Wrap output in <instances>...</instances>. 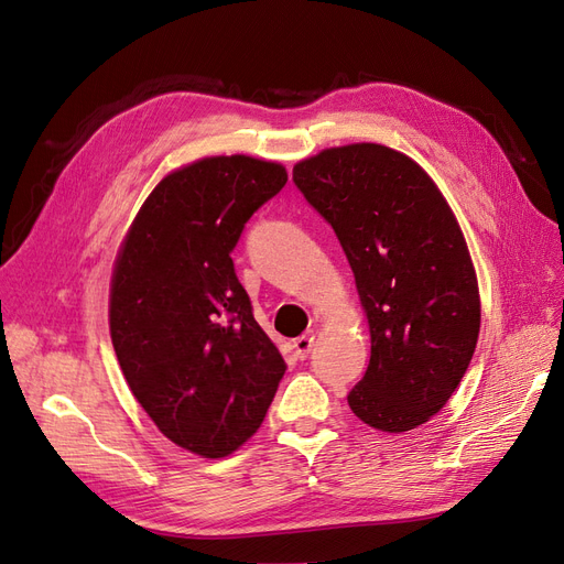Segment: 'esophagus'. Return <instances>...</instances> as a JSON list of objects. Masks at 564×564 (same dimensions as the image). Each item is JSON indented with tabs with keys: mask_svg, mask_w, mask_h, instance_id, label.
<instances>
[{
	"mask_svg": "<svg viewBox=\"0 0 564 564\" xmlns=\"http://www.w3.org/2000/svg\"><path fill=\"white\" fill-rule=\"evenodd\" d=\"M293 349H295V356L300 360H304L314 349V335H302V337L293 339Z\"/></svg>",
	"mask_w": 564,
	"mask_h": 564,
	"instance_id": "1",
	"label": "esophagus"
}]
</instances>
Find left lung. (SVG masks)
<instances>
[{
  "instance_id": "left-lung-1",
  "label": "left lung",
  "mask_w": 564,
  "mask_h": 564,
  "mask_svg": "<svg viewBox=\"0 0 564 564\" xmlns=\"http://www.w3.org/2000/svg\"><path fill=\"white\" fill-rule=\"evenodd\" d=\"M293 183L347 256L370 325V366L347 401L360 422L403 433L459 387L480 333L464 234L420 163L356 142L300 161Z\"/></svg>"
}]
</instances>
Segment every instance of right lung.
<instances>
[{"mask_svg":"<svg viewBox=\"0 0 564 564\" xmlns=\"http://www.w3.org/2000/svg\"><path fill=\"white\" fill-rule=\"evenodd\" d=\"M285 183L274 161H194L154 187L115 262L110 335L121 372L159 431L208 459L260 429L285 372L231 260L250 215Z\"/></svg>","mask_w":564,"mask_h":564,"instance_id":"1","label":"right lung"}]
</instances>
